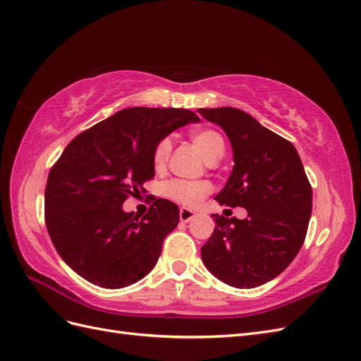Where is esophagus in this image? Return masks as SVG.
<instances>
[{
    "label": "esophagus",
    "mask_w": 361,
    "mask_h": 361,
    "mask_svg": "<svg viewBox=\"0 0 361 361\" xmlns=\"http://www.w3.org/2000/svg\"><path fill=\"white\" fill-rule=\"evenodd\" d=\"M194 216H195V212H194V211H191V209H188V207H182L180 212H179V218H180V221H182V223H188V221H191Z\"/></svg>",
    "instance_id": "1"
}]
</instances>
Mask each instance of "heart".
<instances>
[{"label":"heart","instance_id":"heart-1","mask_svg":"<svg viewBox=\"0 0 361 361\" xmlns=\"http://www.w3.org/2000/svg\"><path fill=\"white\" fill-rule=\"evenodd\" d=\"M192 143L200 150V154L207 162L218 161L224 155V141L223 137L212 129H203L191 134ZM171 152L170 140L166 138L159 141L154 154V166L157 170H162L166 167L167 159ZM211 192V185L207 182H191L174 179L166 183L164 194L174 202H179L187 206L197 204L203 197Z\"/></svg>","mask_w":361,"mask_h":361}]
</instances>
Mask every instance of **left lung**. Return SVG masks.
Here are the masks:
<instances>
[{
	"mask_svg": "<svg viewBox=\"0 0 361 361\" xmlns=\"http://www.w3.org/2000/svg\"><path fill=\"white\" fill-rule=\"evenodd\" d=\"M220 126L233 152V170L215 195L245 207L247 216L214 214L202 260L228 286L251 289L276 279L298 255L312 215V187L297 149L238 108H199Z\"/></svg>",
	"mask_w": 361,
	"mask_h": 361,
	"instance_id": "8db88e82",
	"label": "left lung"
}]
</instances>
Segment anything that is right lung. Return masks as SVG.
I'll list each match as a JSON object with an SVG mask.
<instances>
[{
  "instance_id": "add662e5",
  "label": "right lung",
  "mask_w": 361,
  "mask_h": 361,
  "mask_svg": "<svg viewBox=\"0 0 361 361\" xmlns=\"http://www.w3.org/2000/svg\"><path fill=\"white\" fill-rule=\"evenodd\" d=\"M199 122L185 108H125L63 150L47 182L45 221L54 247L76 274L120 289L154 269L164 239L179 223V207L157 199L138 220L122 204L155 176L159 141Z\"/></svg>"
}]
</instances>
